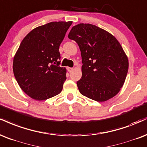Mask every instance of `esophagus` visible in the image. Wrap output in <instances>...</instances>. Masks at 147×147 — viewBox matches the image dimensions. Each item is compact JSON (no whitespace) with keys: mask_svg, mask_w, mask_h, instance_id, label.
Masks as SVG:
<instances>
[{"mask_svg":"<svg viewBox=\"0 0 147 147\" xmlns=\"http://www.w3.org/2000/svg\"><path fill=\"white\" fill-rule=\"evenodd\" d=\"M67 69H68V71L69 72H72V71H73V68H69V67H68V68Z\"/></svg>","mask_w":147,"mask_h":147,"instance_id":"esophagus-1","label":"esophagus"}]
</instances>
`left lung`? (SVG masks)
I'll return each instance as SVG.
<instances>
[{
	"label": "left lung",
	"instance_id": "1",
	"mask_svg": "<svg viewBox=\"0 0 147 147\" xmlns=\"http://www.w3.org/2000/svg\"><path fill=\"white\" fill-rule=\"evenodd\" d=\"M68 38L78 44L82 77L77 82L80 93L98 102L116 96L124 84L129 61L114 35L91 24L74 26Z\"/></svg>",
	"mask_w": 147,
	"mask_h": 147
}]
</instances>
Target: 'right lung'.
<instances>
[{
  "label": "right lung",
  "mask_w": 147,
  "mask_h": 147,
  "mask_svg": "<svg viewBox=\"0 0 147 147\" xmlns=\"http://www.w3.org/2000/svg\"><path fill=\"white\" fill-rule=\"evenodd\" d=\"M72 23L51 22L38 26L21 42L13 71L21 89L33 99H48L62 90L66 69L59 66V49Z\"/></svg>",
  "instance_id": "obj_1"
}]
</instances>
